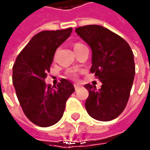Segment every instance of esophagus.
Instances as JSON below:
<instances>
[{
  "mask_svg": "<svg viewBox=\"0 0 150 150\" xmlns=\"http://www.w3.org/2000/svg\"><path fill=\"white\" fill-rule=\"evenodd\" d=\"M74 87H75V90H78L80 86H79V84H76V83H75V84H74Z\"/></svg>",
  "mask_w": 150,
  "mask_h": 150,
  "instance_id": "obj_1",
  "label": "esophagus"
}]
</instances>
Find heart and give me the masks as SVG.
I'll return each mask as SVG.
<instances>
[{"label":"heart","mask_w":150,"mask_h":150,"mask_svg":"<svg viewBox=\"0 0 150 150\" xmlns=\"http://www.w3.org/2000/svg\"><path fill=\"white\" fill-rule=\"evenodd\" d=\"M82 46H83V44H82V43H79V42H76V43H75V45H74V50L76 49V48H78V47H82ZM67 76L73 79H75V78H76V75H75V73L74 72V71H67Z\"/></svg>","instance_id":"1"}]
</instances>
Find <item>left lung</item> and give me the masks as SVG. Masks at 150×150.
Returning <instances> with one entry per match:
<instances>
[{
    "label": "left lung",
    "mask_w": 150,
    "mask_h": 150,
    "mask_svg": "<svg viewBox=\"0 0 150 150\" xmlns=\"http://www.w3.org/2000/svg\"><path fill=\"white\" fill-rule=\"evenodd\" d=\"M92 49L91 73L102 82L101 88L87 83L85 108L91 117L101 122L117 118L125 109L135 77L134 55L125 39L100 25L75 28Z\"/></svg>",
    "instance_id": "1"
}]
</instances>
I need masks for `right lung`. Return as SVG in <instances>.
I'll return each mask as SVG.
<instances>
[{"label": "right lung", "mask_w": 150, "mask_h": 150, "mask_svg": "<svg viewBox=\"0 0 150 150\" xmlns=\"http://www.w3.org/2000/svg\"><path fill=\"white\" fill-rule=\"evenodd\" d=\"M72 28L42 31L33 37L13 66L12 81L25 116L35 125L47 127L63 116L74 85L62 79L57 86L46 85L45 78L57 47L70 37Z\"/></svg>", "instance_id": "add662e5"}]
</instances>
